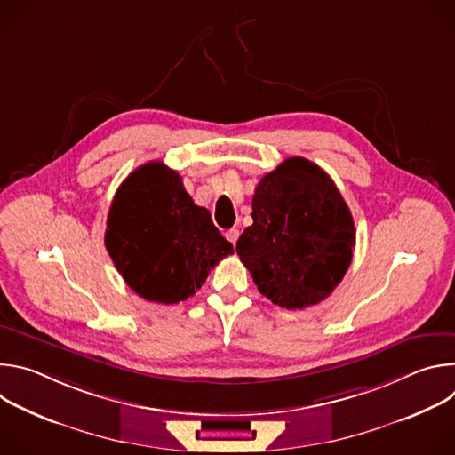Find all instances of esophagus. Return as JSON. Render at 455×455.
Returning <instances> with one entry per match:
<instances>
[{
	"mask_svg": "<svg viewBox=\"0 0 455 455\" xmlns=\"http://www.w3.org/2000/svg\"><path fill=\"white\" fill-rule=\"evenodd\" d=\"M225 237L235 246V243H237V239H239V230H237V228H230V230L225 232Z\"/></svg>",
	"mask_w": 455,
	"mask_h": 455,
	"instance_id": "esophagus-1",
	"label": "esophagus"
}]
</instances>
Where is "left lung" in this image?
I'll return each mask as SVG.
<instances>
[{
	"label": "left lung",
	"instance_id": "left-lung-1",
	"mask_svg": "<svg viewBox=\"0 0 455 455\" xmlns=\"http://www.w3.org/2000/svg\"><path fill=\"white\" fill-rule=\"evenodd\" d=\"M251 211L235 251L257 290L286 309L330 297L351 265L356 234L330 174L302 156L288 158L259 181Z\"/></svg>",
	"mask_w": 455,
	"mask_h": 455
}]
</instances>
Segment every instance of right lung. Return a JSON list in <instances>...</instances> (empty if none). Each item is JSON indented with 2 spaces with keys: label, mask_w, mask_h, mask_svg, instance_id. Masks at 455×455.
Returning <instances> with one entry per match:
<instances>
[{
  "label": "right lung",
  "mask_w": 455,
  "mask_h": 455,
  "mask_svg": "<svg viewBox=\"0 0 455 455\" xmlns=\"http://www.w3.org/2000/svg\"><path fill=\"white\" fill-rule=\"evenodd\" d=\"M104 243L127 286L160 304L196 293L211 268L234 253L211 212L194 205L181 176L162 162L144 164L122 181Z\"/></svg>",
  "instance_id": "obj_1"
}]
</instances>
